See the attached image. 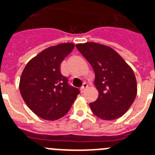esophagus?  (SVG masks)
Wrapping results in <instances>:
<instances>
[{"instance_id":"esophagus-1","label":"esophagus","mask_w":155,"mask_h":155,"mask_svg":"<svg viewBox=\"0 0 155 155\" xmlns=\"http://www.w3.org/2000/svg\"><path fill=\"white\" fill-rule=\"evenodd\" d=\"M87 87H88L87 84V83H84V84H83V86L81 87V91H82V92H84V91H86V89L87 88Z\"/></svg>"}]
</instances>
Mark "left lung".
I'll use <instances>...</instances> for the list:
<instances>
[{
	"mask_svg": "<svg viewBox=\"0 0 155 155\" xmlns=\"http://www.w3.org/2000/svg\"><path fill=\"white\" fill-rule=\"evenodd\" d=\"M75 47L95 71L98 99L90 103L95 115L104 120L123 116L134 101L137 83L134 71L110 47L98 43L79 44Z\"/></svg>",
	"mask_w": 155,
	"mask_h": 155,
	"instance_id": "left-lung-1",
	"label": "left lung"
}]
</instances>
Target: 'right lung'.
I'll return each instance as SVG.
<instances>
[{"label":"right lung","mask_w":155,"mask_h":155,"mask_svg":"<svg viewBox=\"0 0 155 155\" xmlns=\"http://www.w3.org/2000/svg\"><path fill=\"white\" fill-rule=\"evenodd\" d=\"M75 45L51 46L28 63L20 80V91L27 106L40 118L56 120L68 112L80 94L60 72V64Z\"/></svg>","instance_id":"right-lung-1"}]
</instances>
